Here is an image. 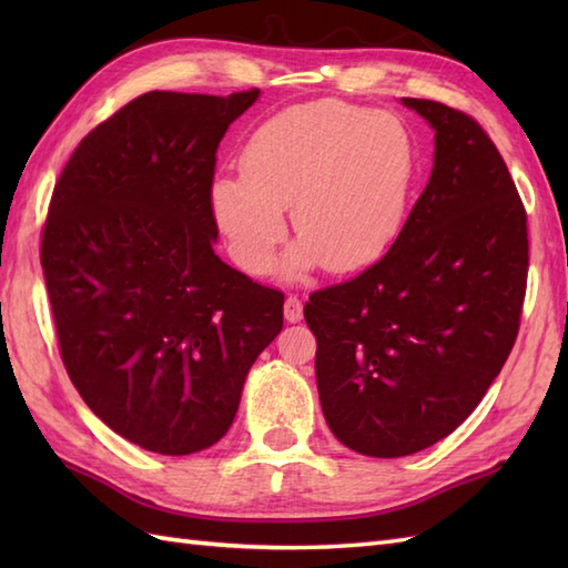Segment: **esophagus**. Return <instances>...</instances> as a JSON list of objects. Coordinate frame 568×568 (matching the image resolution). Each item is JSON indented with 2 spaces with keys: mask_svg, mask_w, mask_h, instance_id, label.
Listing matches in <instances>:
<instances>
[{
  "mask_svg": "<svg viewBox=\"0 0 568 568\" xmlns=\"http://www.w3.org/2000/svg\"><path fill=\"white\" fill-rule=\"evenodd\" d=\"M285 320L287 322H300L303 320V300L297 295H287L285 297Z\"/></svg>",
  "mask_w": 568,
  "mask_h": 568,
  "instance_id": "1",
  "label": "esophagus"
}]
</instances>
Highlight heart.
<instances>
[{
	"mask_svg": "<svg viewBox=\"0 0 568 568\" xmlns=\"http://www.w3.org/2000/svg\"><path fill=\"white\" fill-rule=\"evenodd\" d=\"M415 175L417 146L400 116L315 100L253 129L241 173L216 175L210 204L229 253L248 273L271 265L291 207L300 244L287 273L320 261L332 273H352L395 241Z\"/></svg>",
	"mask_w": 568,
	"mask_h": 568,
	"instance_id": "heart-1",
	"label": "heart"
}]
</instances>
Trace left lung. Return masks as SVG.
Returning a JSON list of instances; mask_svg holds the SVG:
<instances>
[{
    "mask_svg": "<svg viewBox=\"0 0 568 568\" xmlns=\"http://www.w3.org/2000/svg\"><path fill=\"white\" fill-rule=\"evenodd\" d=\"M403 104L434 129L429 183L381 261L305 305L324 419L376 458L427 449L484 400L529 268L525 204L484 126L434 100Z\"/></svg>",
    "mask_w": 568,
    "mask_h": 568,
    "instance_id": "1",
    "label": "left lung"
}]
</instances>
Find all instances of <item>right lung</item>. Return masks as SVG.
I'll list each match as a JSON object with an SVG mask.
<instances>
[{
    "label": "right lung",
    "instance_id": "right-lung-1",
    "mask_svg": "<svg viewBox=\"0 0 568 568\" xmlns=\"http://www.w3.org/2000/svg\"><path fill=\"white\" fill-rule=\"evenodd\" d=\"M229 98L146 92L84 136L53 187L41 265L68 376L106 427L185 456L232 427L285 295L216 256L210 187Z\"/></svg>",
    "mask_w": 568,
    "mask_h": 568
}]
</instances>
